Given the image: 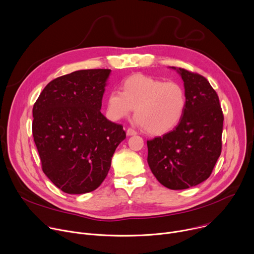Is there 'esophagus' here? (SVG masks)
I'll list each match as a JSON object with an SVG mask.
<instances>
[{
    "label": "esophagus",
    "mask_w": 254,
    "mask_h": 254,
    "mask_svg": "<svg viewBox=\"0 0 254 254\" xmlns=\"http://www.w3.org/2000/svg\"><path fill=\"white\" fill-rule=\"evenodd\" d=\"M126 133H127L128 136H132V135H136V134H137V132H136L134 129H132V128H128L127 131H126Z\"/></svg>",
    "instance_id": "esophagus-1"
}]
</instances>
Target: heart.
I'll use <instances>...</instances> for the list:
<instances>
[{
    "label": "heart",
    "mask_w": 254,
    "mask_h": 254,
    "mask_svg": "<svg viewBox=\"0 0 254 254\" xmlns=\"http://www.w3.org/2000/svg\"><path fill=\"white\" fill-rule=\"evenodd\" d=\"M186 103V91L181 83L135 74L122 82V92L109 93L107 110L113 120H120L135 108L137 124L152 135H162L179 124Z\"/></svg>",
    "instance_id": "b5f03b06"
}]
</instances>
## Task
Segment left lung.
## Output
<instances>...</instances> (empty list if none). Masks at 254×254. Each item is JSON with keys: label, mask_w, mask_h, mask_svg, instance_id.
<instances>
[{"label": "left lung", "mask_w": 254, "mask_h": 254, "mask_svg": "<svg viewBox=\"0 0 254 254\" xmlns=\"http://www.w3.org/2000/svg\"><path fill=\"white\" fill-rule=\"evenodd\" d=\"M172 68L184 82L186 108L172 131L147 141V162L162 185L181 190L211 175L221 154L224 118L218 95L206 78Z\"/></svg>", "instance_id": "left-lung-1"}]
</instances>
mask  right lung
<instances>
[{"mask_svg":"<svg viewBox=\"0 0 254 254\" xmlns=\"http://www.w3.org/2000/svg\"><path fill=\"white\" fill-rule=\"evenodd\" d=\"M110 69L75 71L51 81L33 107V137L43 172L68 194L97 189L106 178L123 126L100 109Z\"/></svg>","mask_w":254,"mask_h":254,"instance_id":"obj_1","label":"right lung"}]
</instances>
